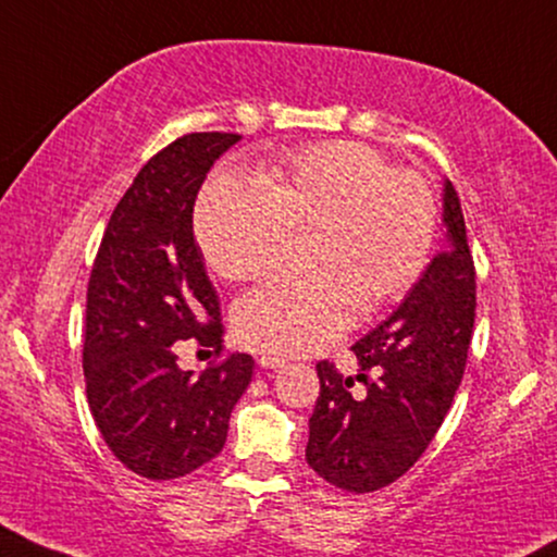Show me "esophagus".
Wrapping results in <instances>:
<instances>
[{"mask_svg": "<svg viewBox=\"0 0 557 557\" xmlns=\"http://www.w3.org/2000/svg\"><path fill=\"white\" fill-rule=\"evenodd\" d=\"M257 362L267 370H280V368H285V364H287L283 357H277V355H259Z\"/></svg>", "mask_w": 557, "mask_h": 557, "instance_id": "34e87169", "label": "esophagus"}]
</instances>
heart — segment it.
Returning <instances> with one entry per match:
<instances>
[{
  "mask_svg": "<svg viewBox=\"0 0 557 557\" xmlns=\"http://www.w3.org/2000/svg\"><path fill=\"white\" fill-rule=\"evenodd\" d=\"M313 231L311 274H285L238 300L246 344L302 355L326 347L364 311L404 300L424 272L436 197L411 169H393L360 140H323L272 161L262 182L223 174L202 189L195 236L228 283L262 280L283 262L290 234Z\"/></svg>",
  "mask_w": 557,
  "mask_h": 557,
  "instance_id": "heart-1",
  "label": "heart"
}]
</instances>
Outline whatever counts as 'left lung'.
I'll return each mask as SVG.
<instances>
[{
	"mask_svg": "<svg viewBox=\"0 0 557 557\" xmlns=\"http://www.w3.org/2000/svg\"><path fill=\"white\" fill-rule=\"evenodd\" d=\"M445 249L388 319L351 347L362 393L334 362L321 380L306 460L323 481L355 494L398 481L424 455L466 372L475 323V264L453 182H445Z\"/></svg>",
	"mask_w": 557,
	"mask_h": 557,
	"instance_id": "obj_1",
	"label": "left lung"
}]
</instances>
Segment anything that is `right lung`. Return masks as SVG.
Instances as JSON below:
<instances>
[{
    "instance_id": "obj_1",
    "label": "right lung",
    "mask_w": 557,
    "mask_h": 557,
    "mask_svg": "<svg viewBox=\"0 0 557 557\" xmlns=\"http://www.w3.org/2000/svg\"><path fill=\"white\" fill-rule=\"evenodd\" d=\"M238 133H187L146 161L97 249L84 315V383L112 455L149 481L213 460L251 380L249 355L177 368V342L221 355V302L193 234L197 193Z\"/></svg>"
}]
</instances>
